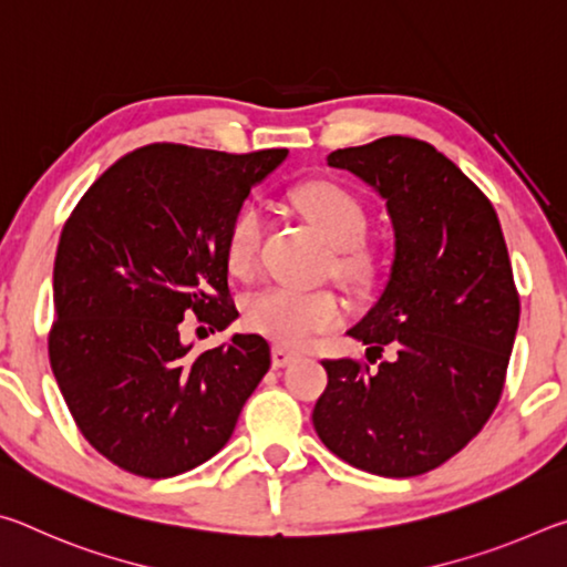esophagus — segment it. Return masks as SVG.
Here are the masks:
<instances>
[{
    "mask_svg": "<svg viewBox=\"0 0 567 567\" xmlns=\"http://www.w3.org/2000/svg\"><path fill=\"white\" fill-rule=\"evenodd\" d=\"M297 358H300V352L285 348V344H277V348H272V364H275V368H285V364H290Z\"/></svg>",
    "mask_w": 567,
    "mask_h": 567,
    "instance_id": "esophagus-1",
    "label": "esophagus"
}]
</instances>
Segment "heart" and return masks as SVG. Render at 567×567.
Returning <instances> with one entry per match:
<instances>
[{"instance_id":"heart-1","label":"heart","mask_w":567,"mask_h":567,"mask_svg":"<svg viewBox=\"0 0 567 567\" xmlns=\"http://www.w3.org/2000/svg\"><path fill=\"white\" fill-rule=\"evenodd\" d=\"M292 203L300 215L334 249H344L340 267L352 272L360 255L352 252L368 233V209L348 187L338 182H305L292 189ZM265 235V215L255 203H245L229 219L225 233V265L229 275L249 280L257 270V257ZM247 324L282 344H305L315 332L330 330L342 320V305L330 290H302L292 285H267L245 300Z\"/></svg>"}]
</instances>
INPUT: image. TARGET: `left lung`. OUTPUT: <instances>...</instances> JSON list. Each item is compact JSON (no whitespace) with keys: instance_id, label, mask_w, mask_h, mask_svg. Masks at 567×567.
I'll return each mask as SVG.
<instances>
[{"instance_id":"left-lung-1","label":"left lung","mask_w":567,"mask_h":567,"mask_svg":"<svg viewBox=\"0 0 567 567\" xmlns=\"http://www.w3.org/2000/svg\"><path fill=\"white\" fill-rule=\"evenodd\" d=\"M328 165L385 199L395 260L380 300L350 330L368 344V362L322 360L328 388L315 402V430L372 475H422L460 453L503 395L520 297L501 219L483 189L422 140L392 134L332 152Z\"/></svg>"}]
</instances>
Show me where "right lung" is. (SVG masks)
Returning a JSON list of instances; mask_svg holds the SVG:
<instances>
[{
  "instance_id": "1",
  "label": "right lung",
  "mask_w": 567,
  "mask_h": 567,
  "mask_svg": "<svg viewBox=\"0 0 567 567\" xmlns=\"http://www.w3.org/2000/svg\"><path fill=\"white\" fill-rule=\"evenodd\" d=\"M287 150L247 155L157 142L104 172L64 223L50 362L84 440L140 477H172L225 447L265 372L262 334L192 354L182 320L237 318L225 233Z\"/></svg>"
}]
</instances>
